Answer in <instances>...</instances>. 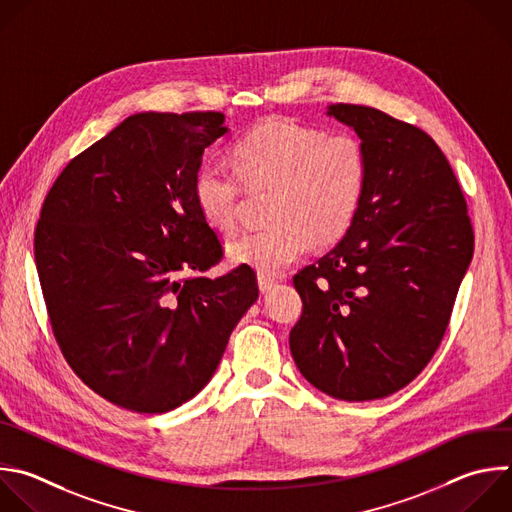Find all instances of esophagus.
I'll return each instance as SVG.
<instances>
[{"label": "esophagus", "mask_w": 512, "mask_h": 512, "mask_svg": "<svg viewBox=\"0 0 512 512\" xmlns=\"http://www.w3.org/2000/svg\"><path fill=\"white\" fill-rule=\"evenodd\" d=\"M257 283H259V289H261V293H269V291L275 287V281H273L271 277H265V275H259Z\"/></svg>", "instance_id": "obj_1"}]
</instances>
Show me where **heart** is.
Here are the masks:
<instances>
[{
  "mask_svg": "<svg viewBox=\"0 0 512 512\" xmlns=\"http://www.w3.org/2000/svg\"><path fill=\"white\" fill-rule=\"evenodd\" d=\"M235 167L219 160L199 166L193 195L207 225H237L243 183L275 189L271 229L249 231L227 243V257L259 275L275 277L301 259L317 237L329 243L352 225L366 183V152L346 132L321 130L271 118L249 130L233 150Z\"/></svg>",
  "mask_w": 512,
  "mask_h": 512,
  "instance_id": "1",
  "label": "heart"
}]
</instances>
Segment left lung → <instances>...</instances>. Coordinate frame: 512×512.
I'll use <instances>...</instances> for the list:
<instances>
[{"mask_svg": "<svg viewBox=\"0 0 512 512\" xmlns=\"http://www.w3.org/2000/svg\"><path fill=\"white\" fill-rule=\"evenodd\" d=\"M366 152L356 217L329 253L293 277L303 313L289 348L323 394L366 402L408 386L432 360L474 233L466 201L438 144L382 110L331 104Z\"/></svg>", "mask_w": 512, "mask_h": 512, "instance_id": "8db88e82", "label": "left lung"}]
</instances>
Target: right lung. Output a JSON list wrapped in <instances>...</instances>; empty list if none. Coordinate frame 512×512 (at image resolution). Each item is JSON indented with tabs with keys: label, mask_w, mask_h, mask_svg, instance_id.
Instances as JSON below:
<instances>
[{
	"label": "right lung",
	"mask_w": 512,
	"mask_h": 512,
	"mask_svg": "<svg viewBox=\"0 0 512 512\" xmlns=\"http://www.w3.org/2000/svg\"><path fill=\"white\" fill-rule=\"evenodd\" d=\"M221 112H140L68 162L34 249L56 342L108 402L162 414L213 378L229 335L257 301L251 267L209 279L221 241L193 181L225 136Z\"/></svg>",
	"instance_id": "right-lung-1"
}]
</instances>
